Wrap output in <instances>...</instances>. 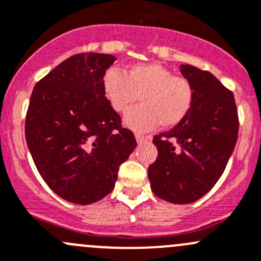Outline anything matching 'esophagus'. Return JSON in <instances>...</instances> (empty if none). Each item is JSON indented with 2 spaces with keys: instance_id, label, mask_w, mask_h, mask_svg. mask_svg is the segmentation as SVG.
I'll return each mask as SVG.
<instances>
[{
  "instance_id": "1",
  "label": "esophagus",
  "mask_w": 261,
  "mask_h": 261,
  "mask_svg": "<svg viewBox=\"0 0 261 261\" xmlns=\"http://www.w3.org/2000/svg\"><path fill=\"white\" fill-rule=\"evenodd\" d=\"M135 138H136V141H138L139 144H142V142L146 141V140L150 139L149 136H144V135H141V134H136Z\"/></svg>"
}]
</instances>
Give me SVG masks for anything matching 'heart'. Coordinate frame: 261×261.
Segmentation results:
<instances>
[{"mask_svg": "<svg viewBox=\"0 0 261 261\" xmlns=\"http://www.w3.org/2000/svg\"><path fill=\"white\" fill-rule=\"evenodd\" d=\"M102 92L116 112H125L136 100L141 105L123 117L127 127L147 131L160 123L170 128L186 119L194 103V87L188 79L174 76L160 64L134 65L121 72L110 68L102 79Z\"/></svg>", "mask_w": 261, "mask_h": 261, "instance_id": "b5f03b06", "label": "heart"}]
</instances>
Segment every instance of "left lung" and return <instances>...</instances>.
I'll return each mask as SVG.
<instances>
[{
	"label": "left lung",
	"mask_w": 261,
	"mask_h": 261,
	"mask_svg": "<svg viewBox=\"0 0 261 261\" xmlns=\"http://www.w3.org/2000/svg\"><path fill=\"white\" fill-rule=\"evenodd\" d=\"M195 92L184 121L153 136L156 161L149 166L151 190L172 204H190L213 189L234 151L239 117L232 92L213 73L181 65Z\"/></svg>",
	"instance_id": "8db88e82"
}]
</instances>
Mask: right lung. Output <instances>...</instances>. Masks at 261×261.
Instances as JSON below:
<instances>
[{
  "label": "right lung",
  "mask_w": 261,
  "mask_h": 261,
  "mask_svg": "<svg viewBox=\"0 0 261 261\" xmlns=\"http://www.w3.org/2000/svg\"><path fill=\"white\" fill-rule=\"evenodd\" d=\"M115 60L96 52L68 57L37 82L30 100L24 134L35 165L48 188L73 204L109 195L136 147L102 92Z\"/></svg>",
  "instance_id": "1"
}]
</instances>
